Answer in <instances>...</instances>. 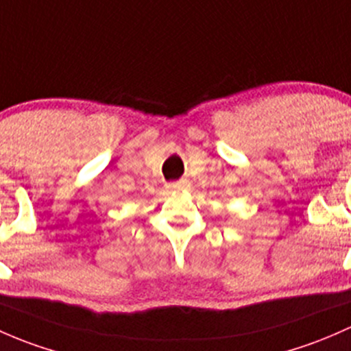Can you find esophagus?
<instances>
[{
	"label": "esophagus",
	"instance_id": "1",
	"mask_svg": "<svg viewBox=\"0 0 351 351\" xmlns=\"http://www.w3.org/2000/svg\"><path fill=\"white\" fill-rule=\"evenodd\" d=\"M171 189H186L187 187V180H177V182L171 184Z\"/></svg>",
	"mask_w": 351,
	"mask_h": 351
}]
</instances>
